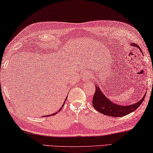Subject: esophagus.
Listing matches in <instances>:
<instances>
[{"label":"esophagus","mask_w":153,"mask_h":153,"mask_svg":"<svg viewBox=\"0 0 153 153\" xmlns=\"http://www.w3.org/2000/svg\"><path fill=\"white\" fill-rule=\"evenodd\" d=\"M90 77V73H86V79H89Z\"/></svg>","instance_id":"obj_1"}]
</instances>
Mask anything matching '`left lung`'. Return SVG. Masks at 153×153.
Instances as JSON below:
<instances>
[{
	"instance_id": "8db88e82",
	"label": "left lung",
	"mask_w": 153,
	"mask_h": 153,
	"mask_svg": "<svg viewBox=\"0 0 153 153\" xmlns=\"http://www.w3.org/2000/svg\"><path fill=\"white\" fill-rule=\"evenodd\" d=\"M131 45L137 47V48H140V47H139L137 44L132 43ZM140 50L141 53H143L141 50L140 48ZM145 96L146 95L145 94L143 97L136 103L134 105H126V106H123V105H118L117 104H115L112 102L111 101L108 100L104 96L102 91L100 89L99 86H96V91H95V93L93 96L92 103L95 109L97 110L101 113L105 115H108V116L110 117H122L136 110L141 105L142 102H143Z\"/></svg>"
}]
</instances>
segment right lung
I'll list each match as a JSON object with an SVG mask.
<instances>
[{"label": "right lung", "instance_id": "right-lung-1", "mask_svg": "<svg viewBox=\"0 0 153 153\" xmlns=\"http://www.w3.org/2000/svg\"><path fill=\"white\" fill-rule=\"evenodd\" d=\"M61 109H62V108H60L59 111H61ZM57 112L56 113H54L53 114H51V115H52V116H53V115H55V114H57ZM51 115H48V116H47V117H48V116H51Z\"/></svg>", "mask_w": 153, "mask_h": 153}]
</instances>
